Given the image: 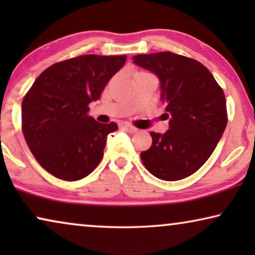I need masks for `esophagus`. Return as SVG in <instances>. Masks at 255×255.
Returning a JSON list of instances; mask_svg holds the SVG:
<instances>
[{
  "label": "esophagus",
  "mask_w": 255,
  "mask_h": 255,
  "mask_svg": "<svg viewBox=\"0 0 255 255\" xmlns=\"http://www.w3.org/2000/svg\"><path fill=\"white\" fill-rule=\"evenodd\" d=\"M123 128L127 132H128V133H135V132L138 131V128H134V127H132V125H130V124H124L123 125Z\"/></svg>",
  "instance_id": "esophagus-1"
}]
</instances>
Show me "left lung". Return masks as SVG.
Returning a JSON list of instances; mask_svg holds the SVG:
<instances>
[{"label":"left lung","instance_id":"left-lung-1","mask_svg":"<svg viewBox=\"0 0 255 255\" xmlns=\"http://www.w3.org/2000/svg\"><path fill=\"white\" fill-rule=\"evenodd\" d=\"M134 65L158 76L160 100L166 104L165 133L151 132L152 145L140 153L152 175L165 181L190 176L204 165L228 123L223 89L209 69L172 52L138 54Z\"/></svg>","mask_w":255,"mask_h":255}]
</instances>
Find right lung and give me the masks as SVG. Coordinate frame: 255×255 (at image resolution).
<instances>
[{
  "label": "right lung",
  "mask_w": 255,
  "mask_h": 255,
  "mask_svg": "<svg viewBox=\"0 0 255 255\" xmlns=\"http://www.w3.org/2000/svg\"><path fill=\"white\" fill-rule=\"evenodd\" d=\"M127 55L86 54L58 62L36 79L22 104V128L39 165L55 177L78 181L103 158L107 137L118 127L87 115Z\"/></svg>",
  "instance_id": "add662e5"
}]
</instances>
